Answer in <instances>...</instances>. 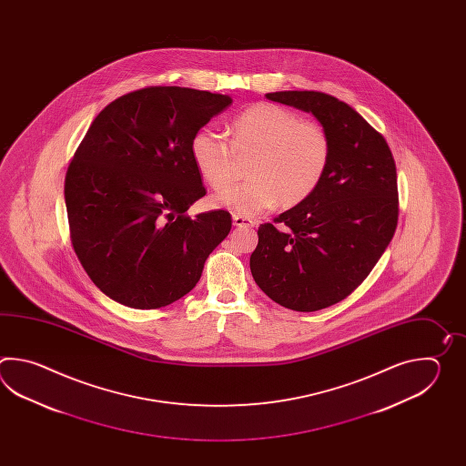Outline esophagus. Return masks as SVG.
Masks as SVG:
<instances>
[{"mask_svg":"<svg viewBox=\"0 0 466 466\" xmlns=\"http://www.w3.org/2000/svg\"><path fill=\"white\" fill-rule=\"evenodd\" d=\"M233 225L238 228H249V227H255V221L241 215H233Z\"/></svg>","mask_w":466,"mask_h":466,"instance_id":"34e87169","label":"esophagus"}]
</instances>
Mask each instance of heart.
Returning a JSON list of instances; mask_svg holds the SVG:
<instances>
[{
	"label": "heart",
	"mask_w": 466,
	"mask_h": 466,
	"mask_svg": "<svg viewBox=\"0 0 466 466\" xmlns=\"http://www.w3.org/2000/svg\"><path fill=\"white\" fill-rule=\"evenodd\" d=\"M331 145L313 121L269 103L239 113L231 125V141L221 131L203 127L191 139V158L213 188L228 183L238 158L251 157V178L229 185L213 197V205L235 215L253 217L275 207H295L307 199L325 177Z\"/></svg>",
	"instance_id": "b5f03b06"
}]
</instances>
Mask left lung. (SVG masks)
<instances>
[{"label":"left lung","instance_id":"obj_1","mask_svg":"<svg viewBox=\"0 0 466 466\" xmlns=\"http://www.w3.org/2000/svg\"><path fill=\"white\" fill-rule=\"evenodd\" d=\"M268 99L311 113L331 155L318 188L258 228L249 258L258 287L281 307L318 311L357 289L385 253L398 223L395 159L387 141L347 103L319 91Z\"/></svg>","mask_w":466,"mask_h":466}]
</instances>
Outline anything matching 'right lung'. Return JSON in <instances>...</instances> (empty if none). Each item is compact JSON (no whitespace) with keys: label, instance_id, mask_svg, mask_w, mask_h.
Segmentation results:
<instances>
[{"label":"right lung","instance_id":"1","mask_svg":"<svg viewBox=\"0 0 466 466\" xmlns=\"http://www.w3.org/2000/svg\"><path fill=\"white\" fill-rule=\"evenodd\" d=\"M233 99L149 86L93 119L65 178L71 243L91 281L121 305L167 307L197 287L228 237V211L187 215L207 195L191 139Z\"/></svg>","mask_w":466,"mask_h":466}]
</instances>
